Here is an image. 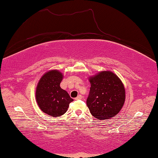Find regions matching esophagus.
Wrapping results in <instances>:
<instances>
[{
    "label": "esophagus",
    "instance_id": "34e87169",
    "mask_svg": "<svg viewBox=\"0 0 158 158\" xmlns=\"http://www.w3.org/2000/svg\"><path fill=\"white\" fill-rule=\"evenodd\" d=\"M82 96L81 95H78L76 98H75V100H81V99H82Z\"/></svg>",
    "mask_w": 158,
    "mask_h": 158
}]
</instances>
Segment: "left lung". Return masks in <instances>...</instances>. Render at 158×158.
Here are the masks:
<instances>
[{
	"label": "left lung",
	"instance_id": "left-lung-1",
	"mask_svg": "<svg viewBox=\"0 0 158 158\" xmlns=\"http://www.w3.org/2000/svg\"><path fill=\"white\" fill-rule=\"evenodd\" d=\"M91 84L87 106L98 119H108L117 115L126 99L123 85L117 75L104 71L89 77Z\"/></svg>",
	"mask_w": 158,
	"mask_h": 158
}]
</instances>
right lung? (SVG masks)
Instances as JSON below:
<instances>
[{"mask_svg":"<svg viewBox=\"0 0 158 158\" xmlns=\"http://www.w3.org/2000/svg\"><path fill=\"white\" fill-rule=\"evenodd\" d=\"M63 76L60 71L51 70L41 77L36 89V100L42 112L51 117H60L67 111L73 100L60 87Z\"/></svg>","mask_w":158,"mask_h":158,"instance_id":"add662e5","label":"right lung"}]
</instances>
